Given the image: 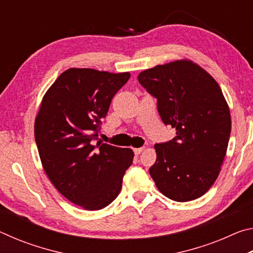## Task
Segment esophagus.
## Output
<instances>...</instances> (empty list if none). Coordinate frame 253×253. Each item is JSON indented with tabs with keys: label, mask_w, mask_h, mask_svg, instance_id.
<instances>
[{
	"label": "esophagus",
	"mask_w": 253,
	"mask_h": 253,
	"mask_svg": "<svg viewBox=\"0 0 253 253\" xmlns=\"http://www.w3.org/2000/svg\"><path fill=\"white\" fill-rule=\"evenodd\" d=\"M144 151V147H140V148H134V153L136 155H139V154H142Z\"/></svg>",
	"instance_id": "esophagus-1"
}]
</instances>
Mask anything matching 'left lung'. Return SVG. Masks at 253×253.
<instances>
[{
  "mask_svg": "<svg viewBox=\"0 0 253 253\" xmlns=\"http://www.w3.org/2000/svg\"><path fill=\"white\" fill-rule=\"evenodd\" d=\"M138 81L157 99L163 123L176 129L172 140L154 146L149 174L166 198H201L219 176L230 138V109L220 85L187 59L144 70Z\"/></svg>",
  "mask_w": 253,
  "mask_h": 253,
  "instance_id": "1",
  "label": "left lung"
}]
</instances>
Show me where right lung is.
I'll return each mask as SVG.
<instances>
[{"label": "right lung", "mask_w": 253, "mask_h": 253, "mask_svg": "<svg viewBox=\"0 0 253 253\" xmlns=\"http://www.w3.org/2000/svg\"><path fill=\"white\" fill-rule=\"evenodd\" d=\"M129 77L70 68L45 92L36 117L34 137L45 174L66 199L89 211L117 198L134 158L130 148L95 143L111 99Z\"/></svg>", "instance_id": "1"}]
</instances>
